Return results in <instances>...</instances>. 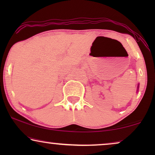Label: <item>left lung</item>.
Instances as JSON below:
<instances>
[{"instance_id":"left-lung-1","label":"left lung","mask_w":155,"mask_h":155,"mask_svg":"<svg viewBox=\"0 0 155 155\" xmlns=\"http://www.w3.org/2000/svg\"><path fill=\"white\" fill-rule=\"evenodd\" d=\"M138 87H139V86H138Z\"/></svg>"}]
</instances>
